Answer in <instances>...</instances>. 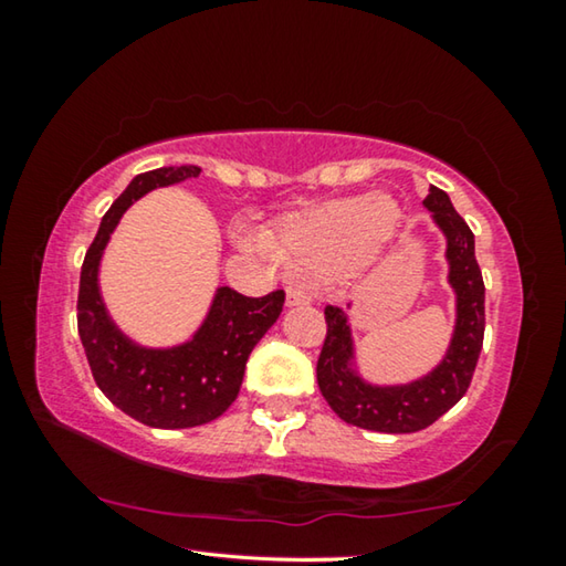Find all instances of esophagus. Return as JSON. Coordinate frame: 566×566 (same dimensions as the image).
<instances>
[{
  "mask_svg": "<svg viewBox=\"0 0 566 566\" xmlns=\"http://www.w3.org/2000/svg\"><path fill=\"white\" fill-rule=\"evenodd\" d=\"M312 302V292L302 284L286 286V306H304Z\"/></svg>",
  "mask_w": 566,
  "mask_h": 566,
  "instance_id": "obj_1",
  "label": "esophagus"
}]
</instances>
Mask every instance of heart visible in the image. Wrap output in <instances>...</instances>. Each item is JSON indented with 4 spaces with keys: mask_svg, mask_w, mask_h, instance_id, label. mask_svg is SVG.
Returning <instances> with one entry per match:
<instances>
[{
    "mask_svg": "<svg viewBox=\"0 0 566 566\" xmlns=\"http://www.w3.org/2000/svg\"><path fill=\"white\" fill-rule=\"evenodd\" d=\"M401 212L385 195L347 197L286 217L264 239L276 262L306 272H357L395 237Z\"/></svg>",
    "mask_w": 566,
    "mask_h": 566,
    "instance_id": "1",
    "label": "heart"
}]
</instances>
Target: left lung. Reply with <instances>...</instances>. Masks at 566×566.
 <instances>
[{
    "label": "left lung",
    "instance_id": "left-lung-1",
    "mask_svg": "<svg viewBox=\"0 0 566 566\" xmlns=\"http://www.w3.org/2000/svg\"><path fill=\"white\" fill-rule=\"evenodd\" d=\"M424 207L447 237L449 284L457 294V322L444 359L417 381L397 387H377L364 381L354 369L352 329L339 306H327V337L317 361L322 397L347 424L371 432L409 434L452 409L467 395L479 352L484 342V282L474 256V234L447 191L429 187Z\"/></svg>",
    "mask_w": 566,
    "mask_h": 566
}]
</instances>
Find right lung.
Listing matches in <instances>:
<instances>
[{
  "label": "right lung",
  "mask_w": 566,
  "mask_h": 566,
  "mask_svg": "<svg viewBox=\"0 0 566 566\" xmlns=\"http://www.w3.org/2000/svg\"><path fill=\"white\" fill-rule=\"evenodd\" d=\"M199 167H159L137 175L102 217L87 249L76 296V327L92 377L114 407L157 429L207 424L232 407L252 349L282 314L284 292L244 296L219 286L207 319L189 342L147 349L124 337L99 294V262L114 227L132 202L157 187L199 177Z\"/></svg>",
  "instance_id": "obj_1"
}]
</instances>
